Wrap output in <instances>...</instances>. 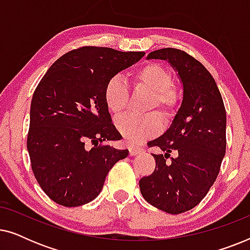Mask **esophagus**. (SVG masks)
Listing matches in <instances>:
<instances>
[{
	"instance_id": "esophagus-1",
	"label": "esophagus",
	"mask_w": 250,
	"mask_h": 250,
	"mask_svg": "<svg viewBox=\"0 0 250 250\" xmlns=\"http://www.w3.org/2000/svg\"><path fill=\"white\" fill-rule=\"evenodd\" d=\"M128 150H129V155L136 156L143 151V148H141V146H129Z\"/></svg>"
}]
</instances>
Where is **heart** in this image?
<instances>
[{"label":"heart","instance_id":"b5f03b06","mask_svg":"<svg viewBox=\"0 0 250 250\" xmlns=\"http://www.w3.org/2000/svg\"><path fill=\"white\" fill-rule=\"evenodd\" d=\"M135 88H142L151 93L148 110L158 109L163 121L169 122L179 108L181 94L173 85V75L168 68L160 63L149 62L139 68L133 76ZM104 102L109 110L121 115L127 109L129 101L128 86L119 76L109 78L104 91ZM116 128L128 142H139L151 138L162 128L157 112L138 116L124 115L115 122Z\"/></svg>","mask_w":250,"mask_h":250}]
</instances>
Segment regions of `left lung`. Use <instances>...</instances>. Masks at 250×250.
Segmentation results:
<instances>
[{
  "label": "left lung",
  "mask_w": 250,
  "mask_h": 250,
  "mask_svg": "<svg viewBox=\"0 0 250 250\" xmlns=\"http://www.w3.org/2000/svg\"><path fill=\"white\" fill-rule=\"evenodd\" d=\"M148 59L167 60L183 84V100L172 125L148 146L165 155H155L156 168L139 186L145 199L160 210L180 214L204 199L220 173L227 149V112L209 71L182 50L152 51ZM174 149L179 153L169 158Z\"/></svg>",
  "instance_id": "left-lung-1"
}]
</instances>
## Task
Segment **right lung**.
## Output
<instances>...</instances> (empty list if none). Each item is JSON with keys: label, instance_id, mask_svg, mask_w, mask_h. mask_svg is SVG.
Here are the masks:
<instances>
[{"label": "right lung", "instance_id": "right-lung-1", "mask_svg": "<svg viewBox=\"0 0 250 250\" xmlns=\"http://www.w3.org/2000/svg\"><path fill=\"white\" fill-rule=\"evenodd\" d=\"M145 54L78 47L60 57L37 85L27 149L37 182L54 203L77 207L94 200L111 167L128 156L127 149L102 145L121 140L104 91L109 78Z\"/></svg>", "mask_w": 250, "mask_h": 250}]
</instances>
